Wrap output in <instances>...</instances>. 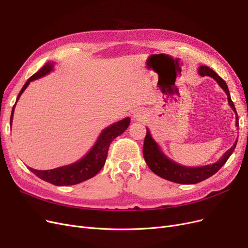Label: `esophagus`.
<instances>
[{
  "label": "esophagus",
  "instance_id": "1",
  "mask_svg": "<svg viewBox=\"0 0 248 248\" xmlns=\"http://www.w3.org/2000/svg\"><path fill=\"white\" fill-rule=\"evenodd\" d=\"M134 119L136 120H138V121H141V120H144L145 119V114L142 111H137L136 114H134Z\"/></svg>",
  "mask_w": 248,
  "mask_h": 248
}]
</instances>
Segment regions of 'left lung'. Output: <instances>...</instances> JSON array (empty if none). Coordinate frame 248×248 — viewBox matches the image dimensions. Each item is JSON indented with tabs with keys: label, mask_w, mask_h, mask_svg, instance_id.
<instances>
[{
	"label": "left lung",
	"mask_w": 248,
	"mask_h": 248,
	"mask_svg": "<svg viewBox=\"0 0 248 248\" xmlns=\"http://www.w3.org/2000/svg\"><path fill=\"white\" fill-rule=\"evenodd\" d=\"M199 73L202 77L207 76L214 78L217 82H218V85L222 88L223 91L226 92L230 107L232 108V110H234L236 114V126L239 127L238 114L236 111L234 102H232L231 99L230 91L226 81H224L215 71H213L211 68H209L207 66H201L199 68ZM237 140L235 141V144L232 145V147L229 149L217 162L210 164V166H204V167H199V168H188V167L181 166V164L176 163L175 161L168 158V157L162 153L159 146L157 145V142L152 139L151 134H150V131L147 129V134L144 141V148H142V155H144V158L150 170H151L153 172H155L157 176H159L163 179L169 180V181L175 182V183L196 184V183L204 181V180L208 179L209 177L213 176L215 172H217L220 170V168L223 166V164L227 162L232 153L234 152L237 145Z\"/></svg>",
	"instance_id": "8db88e82"
}]
</instances>
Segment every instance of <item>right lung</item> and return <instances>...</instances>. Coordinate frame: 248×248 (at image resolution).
I'll list each match as a JSON object with an SVG mask.
<instances>
[{
	"label": "right lung",
	"instance_id": "obj_1",
	"mask_svg": "<svg viewBox=\"0 0 248 248\" xmlns=\"http://www.w3.org/2000/svg\"><path fill=\"white\" fill-rule=\"evenodd\" d=\"M52 67H54V64L48 62L44 65L39 71H37L35 74H33V76L27 80L24 87H22V89L20 90V92L16 98V102L19 99L22 92H24L27 89V87L29 86L30 81H33L37 78H40L44 76H46L47 73H49L52 70ZM16 104H14V107L12 108L10 124L13 119V112H14V108H16ZM129 123H130V118H125L121 120V121L107 127V128L101 132L98 140H97V141L95 142V145L91 150H90V152L84 157V158H81L76 163H72V164H69V166L58 168L54 170H34L32 168H29V169L38 178L57 186H65V185L68 186V185H74V184H78L82 181H86V180L94 177L97 172L103 168L104 163H106V160H107L108 151L110 142L117 137L121 136V134L127 129V127L129 126Z\"/></svg>",
	"mask_w": 248,
	"mask_h": 248
}]
</instances>
